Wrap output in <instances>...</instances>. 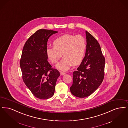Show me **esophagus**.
<instances>
[{
	"instance_id": "obj_1",
	"label": "esophagus",
	"mask_w": 128,
	"mask_h": 128,
	"mask_svg": "<svg viewBox=\"0 0 128 128\" xmlns=\"http://www.w3.org/2000/svg\"><path fill=\"white\" fill-rule=\"evenodd\" d=\"M66 74V72H60V74H61V76L64 75V74Z\"/></svg>"
}]
</instances>
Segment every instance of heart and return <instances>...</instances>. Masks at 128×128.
I'll list each match as a JSON object with an SVG mask.
<instances>
[{
  "label": "heart",
  "mask_w": 128,
  "mask_h": 128,
  "mask_svg": "<svg viewBox=\"0 0 128 128\" xmlns=\"http://www.w3.org/2000/svg\"><path fill=\"white\" fill-rule=\"evenodd\" d=\"M54 46H48L46 56L52 63H57L62 56L64 58L57 65L62 71L69 70L72 65L77 66L83 59L86 49V42L81 35L65 34L56 39Z\"/></svg>",
  "instance_id": "1"
}]
</instances>
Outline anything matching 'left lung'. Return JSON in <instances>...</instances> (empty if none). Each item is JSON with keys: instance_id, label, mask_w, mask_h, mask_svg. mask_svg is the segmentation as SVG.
Masks as SVG:
<instances>
[{"instance_id": "1", "label": "left lung", "mask_w": 128, "mask_h": 128, "mask_svg": "<svg viewBox=\"0 0 128 128\" xmlns=\"http://www.w3.org/2000/svg\"><path fill=\"white\" fill-rule=\"evenodd\" d=\"M86 49L85 56L77 71L72 73L70 91L74 96L83 98L98 89L104 77L105 59L97 40L86 31Z\"/></svg>"}]
</instances>
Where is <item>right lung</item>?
<instances>
[{"label": "right lung", "mask_w": 128, "mask_h": 128, "mask_svg": "<svg viewBox=\"0 0 128 128\" xmlns=\"http://www.w3.org/2000/svg\"><path fill=\"white\" fill-rule=\"evenodd\" d=\"M58 32L40 29L27 40L22 50L20 66L22 79L34 96L46 100L54 94L60 72L47 61L46 50L48 39Z\"/></svg>", "instance_id": "1"}]
</instances>
